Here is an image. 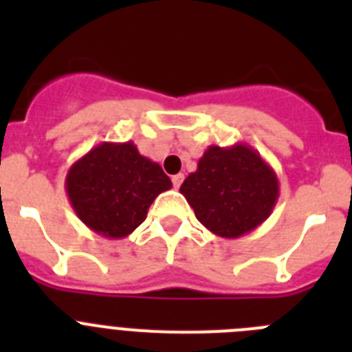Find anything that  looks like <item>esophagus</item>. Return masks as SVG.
Segmentation results:
<instances>
[{
    "mask_svg": "<svg viewBox=\"0 0 352 352\" xmlns=\"http://www.w3.org/2000/svg\"><path fill=\"white\" fill-rule=\"evenodd\" d=\"M183 183V174H176V176H173V185L174 188H179V185Z\"/></svg>",
    "mask_w": 352,
    "mask_h": 352,
    "instance_id": "1",
    "label": "esophagus"
}]
</instances>
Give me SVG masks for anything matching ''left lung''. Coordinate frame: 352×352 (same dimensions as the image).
<instances>
[{
  "instance_id": "1",
  "label": "left lung",
  "mask_w": 352,
  "mask_h": 352,
  "mask_svg": "<svg viewBox=\"0 0 352 352\" xmlns=\"http://www.w3.org/2000/svg\"><path fill=\"white\" fill-rule=\"evenodd\" d=\"M179 192L208 231L236 239L268 219L280 188L276 173L259 151L236 142L229 148L210 146Z\"/></svg>"
}]
</instances>
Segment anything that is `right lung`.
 Instances as JSON below:
<instances>
[{"label":"right lung","mask_w":352,"mask_h":352,"mask_svg":"<svg viewBox=\"0 0 352 352\" xmlns=\"http://www.w3.org/2000/svg\"><path fill=\"white\" fill-rule=\"evenodd\" d=\"M173 183L157 162L129 142H102L76 160L65 178L80 222L109 239H123L146 220L149 206Z\"/></svg>","instance_id":"1"}]
</instances>
